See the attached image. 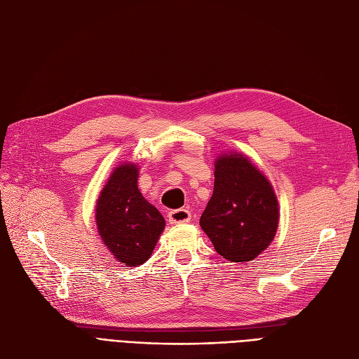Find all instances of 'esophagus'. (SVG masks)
Wrapping results in <instances>:
<instances>
[{
	"label": "esophagus",
	"instance_id": "obj_1",
	"mask_svg": "<svg viewBox=\"0 0 359 359\" xmlns=\"http://www.w3.org/2000/svg\"><path fill=\"white\" fill-rule=\"evenodd\" d=\"M168 219L172 224H177V223H186L191 219V214L189 210L186 208H178V210H172L168 214Z\"/></svg>",
	"mask_w": 359,
	"mask_h": 359
}]
</instances>
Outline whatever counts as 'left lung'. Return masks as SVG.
I'll list each match as a JSON object with an SVG mask.
<instances>
[{
	"label": "left lung",
	"instance_id": "8db88e82",
	"mask_svg": "<svg viewBox=\"0 0 359 359\" xmlns=\"http://www.w3.org/2000/svg\"><path fill=\"white\" fill-rule=\"evenodd\" d=\"M214 191L201 227L215 252L229 262L255 260L271 244L278 226V202L269 181L247 157L220 156Z\"/></svg>",
	"mask_w": 359,
	"mask_h": 359
}]
</instances>
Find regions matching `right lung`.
<instances>
[{
  "label": "right lung",
  "mask_w": 359,
  "mask_h": 359,
  "mask_svg": "<svg viewBox=\"0 0 359 359\" xmlns=\"http://www.w3.org/2000/svg\"><path fill=\"white\" fill-rule=\"evenodd\" d=\"M95 222L103 243L119 262L137 266L153 253L165 219L137 189V168L118 166L100 193Z\"/></svg>",
  "instance_id": "add662e5"
}]
</instances>
